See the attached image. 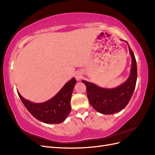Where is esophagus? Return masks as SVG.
Wrapping results in <instances>:
<instances>
[{
  "instance_id": "esophagus-1",
  "label": "esophagus",
  "mask_w": 155,
  "mask_h": 155,
  "mask_svg": "<svg viewBox=\"0 0 155 155\" xmlns=\"http://www.w3.org/2000/svg\"><path fill=\"white\" fill-rule=\"evenodd\" d=\"M75 78H76V79L78 81H79L82 78V75L80 72H78L76 73V74H75Z\"/></svg>"
}]
</instances>
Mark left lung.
<instances>
[{"label":"left lung","mask_w":155,"mask_h":155,"mask_svg":"<svg viewBox=\"0 0 155 155\" xmlns=\"http://www.w3.org/2000/svg\"><path fill=\"white\" fill-rule=\"evenodd\" d=\"M126 43L129 46L132 66L129 76L124 83L116 88H106L85 80L81 81L86 85L90 104L101 114H112L123 110L133 94L137 79V61L128 43Z\"/></svg>","instance_id":"8db88e82"}]
</instances>
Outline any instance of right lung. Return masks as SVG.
<instances>
[{
    "label": "right lung",
    "instance_id": "1",
    "mask_svg": "<svg viewBox=\"0 0 155 155\" xmlns=\"http://www.w3.org/2000/svg\"><path fill=\"white\" fill-rule=\"evenodd\" d=\"M76 83V79L72 78L52 98L40 104L27 100L17 92L23 104L34 118L46 124H60L71 110L70 100Z\"/></svg>",
    "mask_w": 155,
    "mask_h": 155
}]
</instances>
